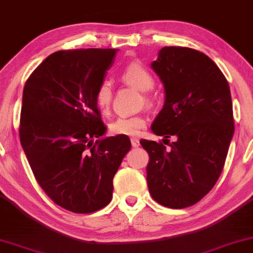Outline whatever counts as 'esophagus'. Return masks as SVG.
Masks as SVG:
<instances>
[{
	"mask_svg": "<svg viewBox=\"0 0 253 253\" xmlns=\"http://www.w3.org/2000/svg\"><path fill=\"white\" fill-rule=\"evenodd\" d=\"M130 142H132V146H133L134 148H136V147L140 146V141H139V139H135V137H133V139H130Z\"/></svg>",
	"mask_w": 253,
	"mask_h": 253,
	"instance_id": "obj_1",
	"label": "esophagus"
}]
</instances>
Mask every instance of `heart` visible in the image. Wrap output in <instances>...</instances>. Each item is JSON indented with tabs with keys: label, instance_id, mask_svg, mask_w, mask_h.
I'll return each mask as SVG.
<instances>
[{
	"label": "heart",
	"instance_id": "heart-1",
	"mask_svg": "<svg viewBox=\"0 0 253 253\" xmlns=\"http://www.w3.org/2000/svg\"><path fill=\"white\" fill-rule=\"evenodd\" d=\"M120 79L128 85L143 92L153 89L155 84L154 76L139 61H133L125 67L120 74ZM112 97L113 92L110 83L103 82L97 87L95 93V102L97 107L104 113L109 112L111 103H112ZM144 99H146V102H149V96H144ZM144 127H146V119L143 117H119L110 125V130L114 135L135 136Z\"/></svg>",
	"mask_w": 253,
	"mask_h": 253
}]
</instances>
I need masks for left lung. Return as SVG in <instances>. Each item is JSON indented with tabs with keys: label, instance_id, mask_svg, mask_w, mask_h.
<instances>
[{
	"label": "left lung",
	"instance_id": "1",
	"mask_svg": "<svg viewBox=\"0 0 253 253\" xmlns=\"http://www.w3.org/2000/svg\"><path fill=\"white\" fill-rule=\"evenodd\" d=\"M151 68L166 89L151 129L176 140L169 148L140 141L149 154L147 184L155 201L180 210L203 199L223 170L235 130L230 89L213 60L188 47H163Z\"/></svg>",
	"mask_w": 253,
	"mask_h": 253
}]
</instances>
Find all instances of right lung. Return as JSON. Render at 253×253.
Masks as SVG:
<instances>
[{"instance_id":"1","label":"right lung","mask_w":253,"mask_h":253,"mask_svg":"<svg viewBox=\"0 0 253 253\" xmlns=\"http://www.w3.org/2000/svg\"><path fill=\"white\" fill-rule=\"evenodd\" d=\"M117 50L80 48L50 54L23 90V150L43 192L73 213H93L110 204L113 177L132 146L124 135L93 142L106 129L95 93Z\"/></svg>"}]
</instances>
